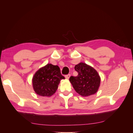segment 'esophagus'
<instances>
[{
    "label": "esophagus",
    "instance_id": "34e87169",
    "mask_svg": "<svg viewBox=\"0 0 133 133\" xmlns=\"http://www.w3.org/2000/svg\"><path fill=\"white\" fill-rule=\"evenodd\" d=\"M70 74L66 75H65V78H66V79H69V78H70Z\"/></svg>",
    "mask_w": 133,
    "mask_h": 133
}]
</instances>
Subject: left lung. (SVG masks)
I'll return each instance as SVG.
<instances>
[{"instance_id": "8db88e82", "label": "left lung", "mask_w": 133, "mask_h": 133, "mask_svg": "<svg viewBox=\"0 0 133 133\" xmlns=\"http://www.w3.org/2000/svg\"><path fill=\"white\" fill-rule=\"evenodd\" d=\"M74 68L78 75L71 76L69 80L76 92L83 96L95 94L100 84V77L97 71L84 63H79Z\"/></svg>"}]
</instances>
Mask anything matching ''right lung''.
<instances>
[{
  "label": "right lung",
  "instance_id": "add662e5",
  "mask_svg": "<svg viewBox=\"0 0 133 133\" xmlns=\"http://www.w3.org/2000/svg\"><path fill=\"white\" fill-rule=\"evenodd\" d=\"M65 78L58 65L48 64L36 72L32 79L35 93L42 96H50L57 91L60 80Z\"/></svg>",
  "mask_w": 133,
  "mask_h": 133
}]
</instances>
